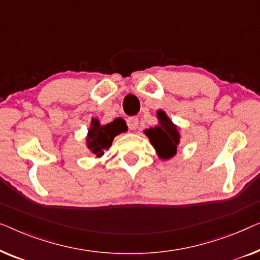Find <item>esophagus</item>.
Instances as JSON below:
<instances>
[{"label":"esophagus","instance_id":"obj_1","mask_svg":"<svg viewBox=\"0 0 260 260\" xmlns=\"http://www.w3.org/2000/svg\"><path fill=\"white\" fill-rule=\"evenodd\" d=\"M127 125H128L129 129H137L139 126V120L137 116H131V118L127 119Z\"/></svg>","mask_w":260,"mask_h":260}]
</instances>
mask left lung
<instances>
[{
    "label": "left lung",
    "instance_id": "obj_1",
    "mask_svg": "<svg viewBox=\"0 0 260 260\" xmlns=\"http://www.w3.org/2000/svg\"><path fill=\"white\" fill-rule=\"evenodd\" d=\"M156 115H158L159 125L153 128L145 129V134L155 148L159 158L167 160L177 154L178 145L180 144V133L178 127L171 121L165 112L159 109Z\"/></svg>",
    "mask_w": 260,
    "mask_h": 260
}]
</instances>
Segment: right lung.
I'll use <instances>...</instances> for the list:
<instances>
[{
    "label": "right lung",
    "mask_w": 260,
    "mask_h": 260,
    "mask_svg": "<svg viewBox=\"0 0 260 260\" xmlns=\"http://www.w3.org/2000/svg\"><path fill=\"white\" fill-rule=\"evenodd\" d=\"M125 132H127V125L121 118H116L107 125H101L98 119L93 118L86 138V145L95 158H101L105 151L111 147L116 135Z\"/></svg>",
    "instance_id": "right-lung-1"
}]
</instances>
